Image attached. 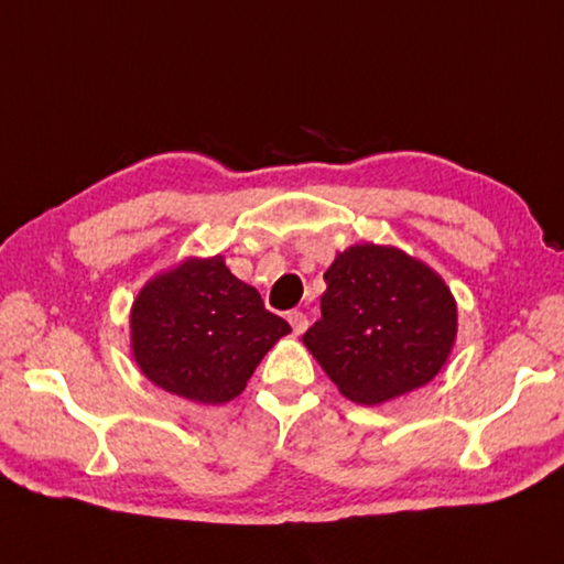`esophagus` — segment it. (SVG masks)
Listing matches in <instances>:
<instances>
[{"mask_svg":"<svg viewBox=\"0 0 564 564\" xmlns=\"http://www.w3.org/2000/svg\"><path fill=\"white\" fill-rule=\"evenodd\" d=\"M288 322H291V326H293V334H303L305 329H307V317H305V314L303 312H288Z\"/></svg>","mask_w":564,"mask_h":564,"instance_id":"34e87169","label":"esophagus"}]
</instances>
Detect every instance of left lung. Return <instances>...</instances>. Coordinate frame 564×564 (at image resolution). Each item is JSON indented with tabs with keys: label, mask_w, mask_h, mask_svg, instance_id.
I'll return each instance as SVG.
<instances>
[{
	"label": "left lung",
	"mask_w": 564,
	"mask_h": 564,
	"mask_svg": "<svg viewBox=\"0 0 564 564\" xmlns=\"http://www.w3.org/2000/svg\"><path fill=\"white\" fill-rule=\"evenodd\" d=\"M322 319L303 336L350 401L377 405L427 384L456 338L454 295L397 247L352 245L324 273Z\"/></svg>",
	"instance_id": "8db88e82"
}]
</instances>
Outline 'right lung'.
<instances>
[{"label":"right lung","instance_id":"add662e5","mask_svg":"<svg viewBox=\"0 0 564 564\" xmlns=\"http://www.w3.org/2000/svg\"><path fill=\"white\" fill-rule=\"evenodd\" d=\"M129 326L141 372L170 394L206 405L240 397L259 360L291 332L220 254L189 257L151 279Z\"/></svg>","mask_w":564,"mask_h":564}]
</instances>
